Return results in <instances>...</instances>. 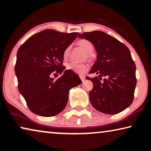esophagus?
<instances>
[{"instance_id": "esophagus-1", "label": "esophagus", "mask_w": 151, "mask_h": 151, "mask_svg": "<svg viewBox=\"0 0 151 151\" xmlns=\"http://www.w3.org/2000/svg\"><path fill=\"white\" fill-rule=\"evenodd\" d=\"M80 78L82 81H84L85 80V75H80Z\"/></svg>"}]
</instances>
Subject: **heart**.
I'll return each instance as SVG.
<instances>
[{
  "label": "heart",
  "mask_w": 151,
  "mask_h": 151,
  "mask_svg": "<svg viewBox=\"0 0 151 151\" xmlns=\"http://www.w3.org/2000/svg\"><path fill=\"white\" fill-rule=\"evenodd\" d=\"M77 45L81 47L86 52V57L88 61H92L93 60V52L94 51V45L89 40L86 39H81L77 42ZM70 54V47H66L64 50L63 53V57L66 59ZM67 70H70L78 74H83L87 70V67L84 64H76L70 63L66 65Z\"/></svg>",
  "instance_id": "1"
}]
</instances>
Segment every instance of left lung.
<instances>
[{
    "label": "left lung",
    "instance_id": "8db88e82",
    "mask_svg": "<svg viewBox=\"0 0 151 151\" xmlns=\"http://www.w3.org/2000/svg\"><path fill=\"white\" fill-rule=\"evenodd\" d=\"M78 37L89 40L97 52L89 74L99 76L86 77L93 84L88 93L91 104L104 114L122 111L132 103L136 85V65L130 50L123 43L101 31L85 32Z\"/></svg>",
    "mask_w": 151,
    "mask_h": 151
}]
</instances>
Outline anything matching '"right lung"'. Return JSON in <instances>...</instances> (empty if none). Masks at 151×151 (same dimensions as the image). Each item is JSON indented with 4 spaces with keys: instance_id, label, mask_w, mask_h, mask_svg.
<instances>
[{
    "instance_id": "1",
    "label": "right lung",
    "mask_w": 151,
    "mask_h": 151,
    "mask_svg": "<svg viewBox=\"0 0 151 151\" xmlns=\"http://www.w3.org/2000/svg\"><path fill=\"white\" fill-rule=\"evenodd\" d=\"M78 34L45 29L19 48L15 66L18 89L33 113L44 117L60 113L68 103L69 89L82 83L70 70L56 80L51 77L66 68L63 64L64 51Z\"/></svg>"
}]
</instances>
